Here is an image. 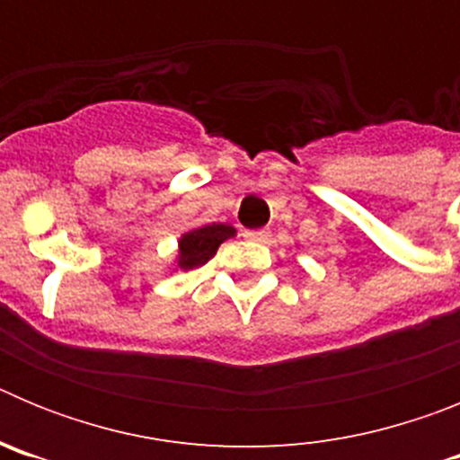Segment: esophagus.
Listing matches in <instances>:
<instances>
[{
	"label": "esophagus",
	"instance_id": "1",
	"mask_svg": "<svg viewBox=\"0 0 460 460\" xmlns=\"http://www.w3.org/2000/svg\"><path fill=\"white\" fill-rule=\"evenodd\" d=\"M246 239H251V242H265L267 237H270V230H246Z\"/></svg>",
	"mask_w": 460,
	"mask_h": 460
}]
</instances>
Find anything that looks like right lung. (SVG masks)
<instances>
[{"mask_svg":"<svg viewBox=\"0 0 460 460\" xmlns=\"http://www.w3.org/2000/svg\"><path fill=\"white\" fill-rule=\"evenodd\" d=\"M234 234H237V230L233 226H227V223H209V226L193 227V230L180 237V249H177L174 265H177V270L184 271L202 267L207 260L217 255L218 246L226 239L234 237Z\"/></svg>","mask_w":460,"mask_h":460,"instance_id":"obj_1","label":"right lung"}]
</instances>
